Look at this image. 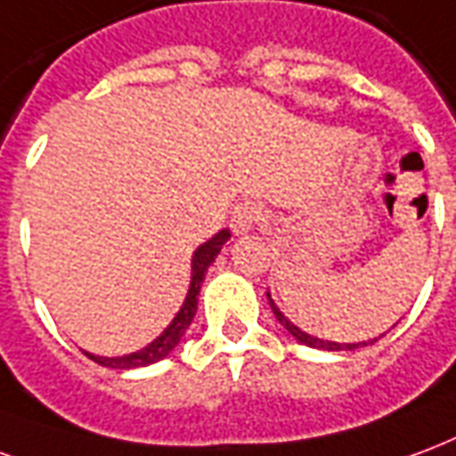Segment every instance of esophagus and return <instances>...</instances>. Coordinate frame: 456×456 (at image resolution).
Listing matches in <instances>:
<instances>
[{
	"instance_id": "34e87169",
	"label": "esophagus",
	"mask_w": 456,
	"mask_h": 456,
	"mask_svg": "<svg viewBox=\"0 0 456 456\" xmlns=\"http://www.w3.org/2000/svg\"><path fill=\"white\" fill-rule=\"evenodd\" d=\"M262 221V206L255 201H240L232 208L231 228L235 232H248Z\"/></svg>"
}]
</instances>
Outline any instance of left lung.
<instances>
[{
    "mask_svg": "<svg viewBox=\"0 0 456 456\" xmlns=\"http://www.w3.org/2000/svg\"><path fill=\"white\" fill-rule=\"evenodd\" d=\"M267 297H269V294H267ZM269 301H272V298H269ZM272 311H274V315H277L279 323L284 325L289 333L294 335L298 342H304V345H308V347H321V350H357V347H364V345H371V342H377V338H374V340H369V342H357V345H354V342H352V345H340V342L318 340V338H314V335H305L304 330H301V328H297V325L291 323V321H287V318L281 315V311H279L274 304H272Z\"/></svg>",
    "mask_w": 456,
    "mask_h": 456,
    "instance_id": "1",
    "label": "left lung"
}]
</instances>
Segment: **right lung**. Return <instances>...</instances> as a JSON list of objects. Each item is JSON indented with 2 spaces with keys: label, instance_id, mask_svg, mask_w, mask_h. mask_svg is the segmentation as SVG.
I'll return each mask as SVG.
<instances>
[{
  "label": "right lung",
  "instance_id": "add662e5",
  "mask_svg": "<svg viewBox=\"0 0 456 456\" xmlns=\"http://www.w3.org/2000/svg\"><path fill=\"white\" fill-rule=\"evenodd\" d=\"M231 238V232L221 231L218 235H214L211 240L204 242L199 250L194 252V262H191V284H189V294L184 298V305L182 311L177 314V318L169 323V328L165 333L159 335L158 340H152L148 347L142 350L133 352V354H123V357H96V354H89V360H94L96 364L102 367H111V369H135V367H148V364H155L162 357H167L169 352L175 350L182 340V335L187 333L189 323L194 321L196 315V297L201 291V284H204L206 269L211 267V262L216 260V255L221 252L224 242Z\"/></svg>",
  "mask_w": 456,
  "mask_h": 456
}]
</instances>
